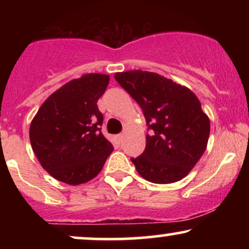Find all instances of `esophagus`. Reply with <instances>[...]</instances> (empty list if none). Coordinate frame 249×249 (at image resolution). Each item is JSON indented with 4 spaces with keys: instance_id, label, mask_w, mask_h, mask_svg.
I'll return each mask as SVG.
<instances>
[{
    "instance_id": "34e87169",
    "label": "esophagus",
    "mask_w": 249,
    "mask_h": 249,
    "mask_svg": "<svg viewBox=\"0 0 249 249\" xmlns=\"http://www.w3.org/2000/svg\"><path fill=\"white\" fill-rule=\"evenodd\" d=\"M116 141H117V142H118V144H121V142L124 141V134H123V133L117 134V136H116Z\"/></svg>"
}]
</instances>
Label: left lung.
Returning <instances> with one entry per match:
<instances>
[{"instance_id":"1","label":"left lung","mask_w":249,"mask_h":249,"mask_svg":"<svg viewBox=\"0 0 249 249\" xmlns=\"http://www.w3.org/2000/svg\"><path fill=\"white\" fill-rule=\"evenodd\" d=\"M116 81L139 104L150 134L146 147L131 158L147 181L171 184L191 172L206 150L210 119L198 97L172 79L148 71L117 72Z\"/></svg>"}]
</instances>
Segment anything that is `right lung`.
<instances>
[{"label": "right lung", "mask_w": 249, "mask_h": 249, "mask_svg": "<svg viewBox=\"0 0 249 249\" xmlns=\"http://www.w3.org/2000/svg\"><path fill=\"white\" fill-rule=\"evenodd\" d=\"M110 77L87 73L63 85L38 108L30 124V142L42 167L69 185L93 179L113 151L103 136L97 101Z\"/></svg>", "instance_id": "add662e5"}]
</instances>
